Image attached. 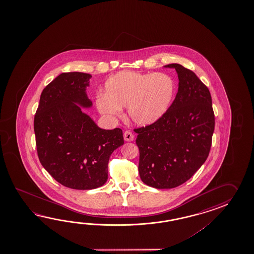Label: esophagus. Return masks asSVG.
<instances>
[{"instance_id":"1","label":"esophagus","mask_w":254,"mask_h":254,"mask_svg":"<svg viewBox=\"0 0 254 254\" xmlns=\"http://www.w3.org/2000/svg\"><path fill=\"white\" fill-rule=\"evenodd\" d=\"M124 138H125V141H132L134 140V136L129 130H126L124 133Z\"/></svg>"}]
</instances>
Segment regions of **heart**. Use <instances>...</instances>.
<instances>
[{
	"mask_svg": "<svg viewBox=\"0 0 254 254\" xmlns=\"http://www.w3.org/2000/svg\"><path fill=\"white\" fill-rule=\"evenodd\" d=\"M174 90V81L165 73L122 70L105 81L104 93L98 96L96 106L109 118L119 115L121 108L127 107L129 118L135 125L147 126L167 113Z\"/></svg>",
	"mask_w": 254,
	"mask_h": 254,
	"instance_id": "obj_1",
	"label": "heart"
}]
</instances>
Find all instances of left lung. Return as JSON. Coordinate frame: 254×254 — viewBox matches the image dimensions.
Wrapping results in <instances>:
<instances>
[{"mask_svg": "<svg viewBox=\"0 0 254 254\" xmlns=\"http://www.w3.org/2000/svg\"><path fill=\"white\" fill-rule=\"evenodd\" d=\"M164 67L178 74L176 97L162 119L134 129L140 179L156 189L175 188L200 169L215 125L211 93L194 72L178 64Z\"/></svg>", "mask_w": 254, "mask_h": 254, "instance_id": "left-lung-1", "label": "left lung"}]
</instances>
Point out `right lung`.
<instances>
[{
    "label": "right lung",
    "mask_w": 254,
    "mask_h": 254,
    "mask_svg": "<svg viewBox=\"0 0 254 254\" xmlns=\"http://www.w3.org/2000/svg\"><path fill=\"white\" fill-rule=\"evenodd\" d=\"M92 75L72 71L43 89L34 116L40 162L54 180L70 189L92 190L108 179V162L124 144L120 128L104 129L82 112L91 108L86 88Z\"/></svg>",
    "instance_id": "add662e5"
}]
</instances>
